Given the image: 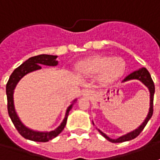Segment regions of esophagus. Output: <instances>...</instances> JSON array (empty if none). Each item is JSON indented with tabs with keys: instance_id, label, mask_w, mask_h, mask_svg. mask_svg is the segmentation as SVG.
Here are the masks:
<instances>
[{
	"instance_id": "obj_1",
	"label": "esophagus",
	"mask_w": 160,
	"mask_h": 160,
	"mask_svg": "<svg viewBox=\"0 0 160 160\" xmlns=\"http://www.w3.org/2000/svg\"><path fill=\"white\" fill-rule=\"evenodd\" d=\"M94 94V92H93V91L92 90H91V89H87V90H85V91L83 92V96H86V97H92V96Z\"/></svg>"
}]
</instances>
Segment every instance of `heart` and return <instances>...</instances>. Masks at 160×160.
<instances>
[{
  "mask_svg": "<svg viewBox=\"0 0 160 160\" xmlns=\"http://www.w3.org/2000/svg\"><path fill=\"white\" fill-rule=\"evenodd\" d=\"M77 68L80 73L87 76L98 74L99 80L107 84L121 78L126 72L127 65L120 57L92 56L80 61Z\"/></svg>",
  "mask_w": 160,
  "mask_h": 160,
  "instance_id": "obj_1",
  "label": "heart"
}]
</instances>
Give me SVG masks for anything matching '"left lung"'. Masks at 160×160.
<instances>
[{"instance_id":"obj_1","label":"left lung","mask_w":160,"mask_h":160,"mask_svg":"<svg viewBox=\"0 0 160 160\" xmlns=\"http://www.w3.org/2000/svg\"><path fill=\"white\" fill-rule=\"evenodd\" d=\"M134 79H137V80H139L140 81H142L143 83L146 85L147 88H149V91H150V109H149V112H148V115L146 117V119H145V121L143 122V124L138 127V129H136L133 132H131L127 134L124 135L122 137H119V138L117 139H112L109 137H107V135L103 133L101 131L99 132L102 134V136H104L105 138H107V140L111 141L112 143H121L125 142V141H128V140H131V139H133L137 136L139 135V133L143 131V129L145 128V127L146 126L147 122L149 121V119L152 118V113H153V97H154V92H155V86H154V82L152 77H151L150 73L147 71V69L143 68L139 69L138 71H135V72L130 73L128 76H127L124 80H123V82L124 81H127V80H134Z\"/></svg>"}]
</instances>
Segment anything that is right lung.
<instances>
[{
  "label": "right lung",
  "instance_id": "1",
  "mask_svg": "<svg viewBox=\"0 0 160 160\" xmlns=\"http://www.w3.org/2000/svg\"><path fill=\"white\" fill-rule=\"evenodd\" d=\"M56 55H49V54H40L37 56H33L29 58L28 61L23 62L20 67L14 69V71L10 75L9 80L8 81L6 86V93L7 99H8V112L9 115L10 119L14 124V126L18 131V132L22 135L23 138L36 141V142H47L48 140L53 139L56 136L61 133L64 129L65 126L67 124V119L68 116L69 111L72 109V104L68 108L66 116L63 121L61 124V126L57 127L55 130L51 131L48 132H34L33 130H30L21 122V120L18 118L17 114L15 112L14 107V99H13V93L15 86L17 85L19 80L22 79V77L26 75L27 73L30 72H33L35 70L41 68V65L46 66H56L58 64V61H56Z\"/></svg>",
  "mask_w": 160,
  "mask_h": 160
}]
</instances>
